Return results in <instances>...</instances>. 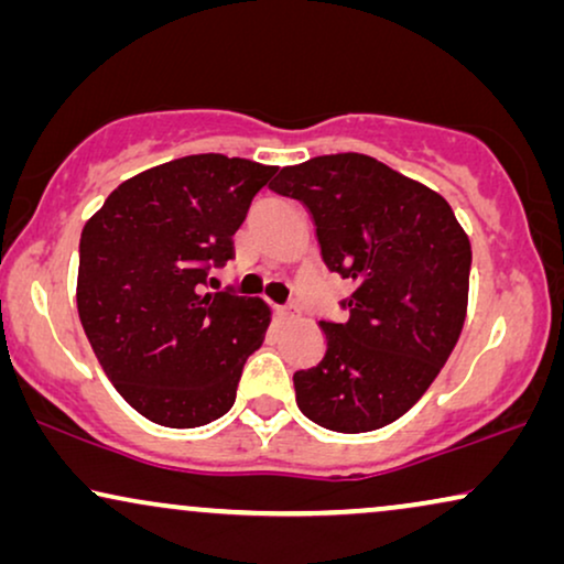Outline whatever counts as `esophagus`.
I'll return each instance as SVG.
<instances>
[{"label": "esophagus", "instance_id": "34e87169", "mask_svg": "<svg viewBox=\"0 0 564 564\" xmlns=\"http://www.w3.org/2000/svg\"><path fill=\"white\" fill-rule=\"evenodd\" d=\"M295 313H297L295 305H276V315H280V318H292Z\"/></svg>", "mask_w": 564, "mask_h": 564}]
</instances>
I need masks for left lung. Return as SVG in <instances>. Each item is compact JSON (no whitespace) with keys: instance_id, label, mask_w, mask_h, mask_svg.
I'll use <instances>...</instances> for the list:
<instances>
[{"instance_id":"left-lung-1","label":"left lung","mask_w":564,"mask_h":564,"mask_svg":"<svg viewBox=\"0 0 564 564\" xmlns=\"http://www.w3.org/2000/svg\"><path fill=\"white\" fill-rule=\"evenodd\" d=\"M313 215L321 257L354 282L326 354L295 372L297 408L338 434L388 426L419 403L467 315L469 238L449 203L365 153L284 166L269 184Z\"/></svg>"}]
</instances>
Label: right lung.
<instances>
[{"mask_svg": "<svg viewBox=\"0 0 564 564\" xmlns=\"http://www.w3.org/2000/svg\"><path fill=\"white\" fill-rule=\"evenodd\" d=\"M276 166L197 153L122 182L79 241L76 305L115 390L169 429L230 411L269 307L230 290L203 292L234 259V234Z\"/></svg>", "mask_w": 564, "mask_h": 564, "instance_id": "add662e5", "label": "right lung"}]
</instances>
